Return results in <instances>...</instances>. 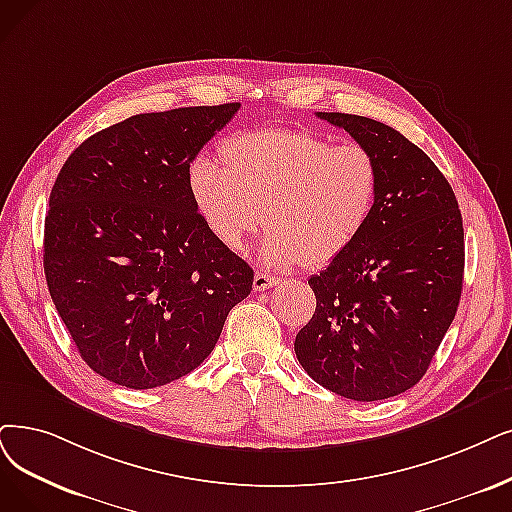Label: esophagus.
Masks as SVG:
<instances>
[{"label": "esophagus", "mask_w": 512, "mask_h": 512, "mask_svg": "<svg viewBox=\"0 0 512 512\" xmlns=\"http://www.w3.org/2000/svg\"><path fill=\"white\" fill-rule=\"evenodd\" d=\"M277 283H279V279L273 277V275H267V273H256L254 275V290L256 292L269 290V288H273V285H277Z\"/></svg>", "instance_id": "esophagus-1"}]
</instances>
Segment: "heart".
I'll return each instance as SVG.
<instances>
[{
    "instance_id": "heart-1",
    "label": "heart",
    "mask_w": 512,
    "mask_h": 512,
    "mask_svg": "<svg viewBox=\"0 0 512 512\" xmlns=\"http://www.w3.org/2000/svg\"><path fill=\"white\" fill-rule=\"evenodd\" d=\"M224 168L199 155L187 185L210 233L233 252L245 248L264 218L258 258L275 269L306 262L319 269L340 258L370 222L380 187L378 157L359 142L315 132L264 128L220 149Z\"/></svg>"
}]
</instances>
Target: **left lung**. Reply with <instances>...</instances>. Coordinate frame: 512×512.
Segmentation results:
<instances>
[{"label":"left lung","mask_w":512,"mask_h":512,"mask_svg":"<svg viewBox=\"0 0 512 512\" xmlns=\"http://www.w3.org/2000/svg\"><path fill=\"white\" fill-rule=\"evenodd\" d=\"M317 117L372 149L382 187L361 237L309 279L317 309L294 351L327 391L380 401L420 382L456 317L462 214L431 157L401 132L361 115Z\"/></svg>","instance_id":"obj_1"}]
</instances>
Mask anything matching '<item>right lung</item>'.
<instances>
[{
    "label": "right lung",
    "instance_id": "1",
    "mask_svg": "<svg viewBox=\"0 0 512 512\" xmlns=\"http://www.w3.org/2000/svg\"><path fill=\"white\" fill-rule=\"evenodd\" d=\"M239 102L140 113L69 155L50 193L44 271L56 311L90 370L128 388L193 372L254 271L210 233L189 163Z\"/></svg>",
    "mask_w": 512,
    "mask_h": 512
}]
</instances>
